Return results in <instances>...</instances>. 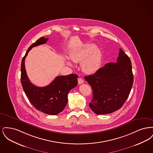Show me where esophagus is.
I'll list each match as a JSON object with an SVG mask.
<instances>
[{"label":"esophagus","instance_id":"esophagus-1","mask_svg":"<svg viewBox=\"0 0 153 153\" xmlns=\"http://www.w3.org/2000/svg\"><path fill=\"white\" fill-rule=\"evenodd\" d=\"M83 82H84V80H82V79H81V78H79L78 79V83L79 84H81Z\"/></svg>","mask_w":153,"mask_h":153}]
</instances>
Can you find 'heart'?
I'll return each mask as SVG.
<instances>
[{
  "label": "heart",
  "instance_id": "heart-1",
  "mask_svg": "<svg viewBox=\"0 0 153 153\" xmlns=\"http://www.w3.org/2000/svg\"><path fill=\"white\" fill-rule=\"evenodd\" d=\"M70 57L75 62H82L81 68L87 73L95 72L101 61L100 53L96 50V46L94 44H89L82 48L73 50L71 52ZM68 64L71 65L69 62Z\"/></svg>",
  "mask_w": 153,
  "mask_h": 153
}]
</instances>
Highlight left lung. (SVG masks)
Listing matches in <instances>:
<instances>
[{
    "mask_svg": "<svg viewBox=\"0 0 153 153\" xmlns=\"http://www.w3.org/2000/svg\"><path fill=\"white\" fill-rule=\"evenodd\" d=\"M84 78L92 89L91 109L97 115L112 113L123 106L130 93L134 81L131 60L120 49L117 62L107 63Z\"/></svg>",
    "mask_w": 153,
    "mask_h": 153,
    "instance_id": "1",
    "label": "left lung"
}]
</instances>
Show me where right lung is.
Listing matches in <instances>:
<instances>
[{
  "label": "right lung",
  "mask_w": 153,
  "mask_h": 153,
  "mask_svg": "<svg viewBox=\"0 0 153 153\" xmlns=\"http://www.w3.org/2000/svg\"><path fill=\"white\" fill-rule=\"evenodd\" d=\"M48 38L41 37L32 44L23 57L21 63V84L30 102L38 111L55 115L64 109L68 103V94L77 85L78 76L71 74L57 76L51 83L44 87H38L30 81L25 66V59L29 51L36 46L45 44Z\"/></svg>",
  "instance_id": "obj_1"
}]
</instances>
